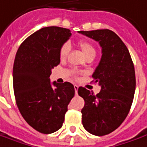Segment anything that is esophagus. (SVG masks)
Returning a JSON list of instances; mask_svg holds the SVG:
<instances>
[{"label": "esophagus", "instance_id": "34e87169", "mask_svg": "<svg viewBox=\"0 0 147 147\" xmlns=\"http://www.w3.org/2000/svg\"><path fill=\"white\" fill-rule=\"evenodd\" d=\"M74 88H75V92H76V95L78 94V88L79 87L77 85H74Z\"/></svg>", "mask_w": 147, "mask_h": 147}]
</instances>
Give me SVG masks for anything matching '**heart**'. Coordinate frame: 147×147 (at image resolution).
I'll return each mask as SVG.
<instances>
[{
  "instance_id": "heart-1",
  "label": "heart",
  "mask_w": 147,
  "mask_h": 147,
  "mask_svg": "<svg viewBox=\"0 0 147 147\" xmlns=\"http://www.w3.org/2000/svg\"><path fill=\"white\" fill-rule=\"evenodd\" d=\"M79 47L81 49L82 52L84 53V55L85 57L88 56H94L96 55V49L91 44L90 42H87V41H84L81 40L79 42ZM70 51V47L67 43H64L59 49V58L60 59H65Z\"/></svg>"
}]
</instances>
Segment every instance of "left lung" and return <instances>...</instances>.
<instances>
[{"instance_id": "obj_1", "label": "left lung", "mask_w": 147, "mask_h": 147, "mask_svg": "<svg viewBox=\"0 0 147 147\" xmlns=\"http://www.w3.org/2000/svg\"><path fill=\"white\" fill-rule=\"evenodd\" d=\"M98 42L102 56L92 74L101 89L98 94L80 87L84 100L82 123L88 133L104 136L114 131L128 115L132 105L136 79L132 59L126 46L110 30L79 31Z\"/></svg>"}]
</instances>
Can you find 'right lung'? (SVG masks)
<instances>
[{
  "instance_id": "obj_1",
  "label": "right lung",
  "mask_w": 147,
  "mask_h": 147,
  "mask_svg": "<svg viewBox=\"0 0 147 147\" xmlns=\"http://www.w3.org/2000/svg\"><path fill=\"white\" fill-rule=\"evenodd\" d=\"M71 35L68 29L42 28L29 36L15 56L13 84L16 103L23 118L42 134L62 127L75 88L69 82L50 80L51 70L59 64V49Z\"/></svg>"
}]
</instances>
